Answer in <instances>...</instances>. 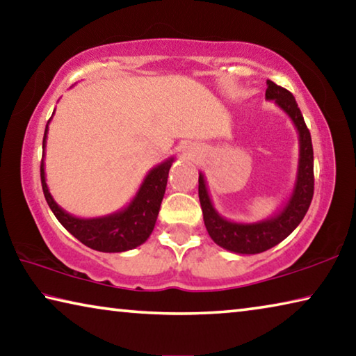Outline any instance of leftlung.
<instances>
[{
  "instance_id": "obj_1",
  "label": "left lung",
  "mask_w": 356,
  "mask_h": 356,
  "mask_svg": "<svg viewBox=\"0 0 356 356\" xmlns=\"http://www.w3.org/2000/svg\"><path fill=\"white\" fill-rule=\"evenodd\" d=\"M265 99L275 100L284 111L298 131V170L293 191L278 213L257 222H236L221 216L213 207L209 196L204 174L200 172V201L204 215V225L213 242L227 251L237 254H257L282 242L297 227L311 206L314 195V152L311 134L306 127L303 114L287 89L267 80Z\"/></svg>"
}]
</instances>
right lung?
I'll use <instances>...</instances> for the list:
<instances>
[{
	"mask_svg": "<svg viewBox=\"0 0 356 356\" xmlns=\"http://www.w3.org/2000/svg\"><path fill=\"white\" fill-rule=\"evenodd\" d=\"M48 124H50V120L47 122L44 141H42L44 154H42L40 161V180L47 204L50 206L58 221L83 245L95 251L122 252L134 250L146 242L155 227L156 216H159L161 201L165 196L168 172H170L174 156L165 160L163 163L156 165L147 172L140 190L127 207L110 215L97 216V218H78V216L70 215L63 207H59L48 191L44 165Z\"/></svg>",
	"mask_w": 356,
	"mask_h": 356,
	"instance_id": "obj_1",
	"label": "right lung"
}]
</instances>
